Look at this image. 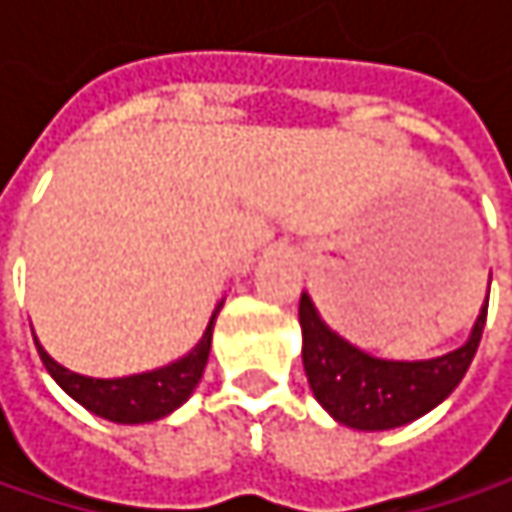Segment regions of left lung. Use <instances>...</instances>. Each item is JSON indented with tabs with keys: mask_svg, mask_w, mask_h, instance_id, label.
Listing matches in <instances>:
<instances>
[{
	"mask_svg": "<svg viewBox=\"0 0 512 512\" xmlns=\"http://www.w3.org/2000/svg\"><path fill=\"white\" fill-rule=\"evenodd\" d=\"M486 305L460 350L427 361H388L367 356L335 335L317 314L308 293L299 299L302 364L317 403L356 430H394L436 409L462 382L477 353Z\"/></svg>",
	"mask_w": 512,
	"mask_h": 512,
	"instance_id": "8db88e82",
	"label": "left lung"
}]
</instances>
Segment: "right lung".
<instances>
[{"label": "right lung", "mask_w": 512, "mask_h": 512, "mask_svg": "<svg viewBox=\"0 0 512 512\" xmlns=\"http://www.w3.org/2000/svg\"><path fill=\"white\" fill-rule=\"evenodd\" d=\"M219 311H222V302L216 305L201 341L186 356L165 364V367L136 373V376H121V379H91V376L73 373V370L61 367L58 361H52L47 350L38 344V338H35V344H38L41 361L52 373V379L88 412H94L106 421H115V424H148L156 418H165L177 406H183L189 400V394L195 391V385L201 382V373H204L207 356H210V344H213V323H216Z\"/></svg>", "instance_id": "right-lung-1"}]
</instances>
